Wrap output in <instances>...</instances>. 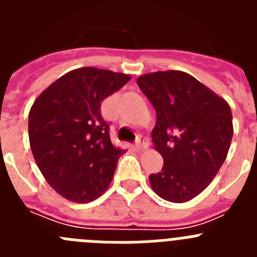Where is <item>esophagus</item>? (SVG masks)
Instances as JSON below:
<instances>
[{
    "instance_id": "esophagus-1",
    "label": "esophagus",
    "mask_w": 257,
    "mask_h": 257,
    "mask_svg": "<svg viewBox=\"0 0 257 257\" xmlns=\"http://www.w3.org/2000/svg\"><path fill=\"white\" fill-rule=\"evenodd\" d=\"M136 147L139 151H145V149L149 148V143L147 139H143V138H139L138 139V143H136Z\"/></svg>"
}]
</instances>
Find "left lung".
<instances>
[{
    "label": "left lung",
    "instance_id": "8db88e82",
    "mask_svg": "<svg viewBox=\"0 0 257 257\" xmlns=\"http://www.w3.org/2000/svg\"><path fill=\"white\" fill-rule=\"evenodd\" d=\"M153 104L152 133L163 167L149 176L161 198L183 203L210 185L228 156L233 117L228 101L181 70L143 74L136 79Z\"/></svg>",
    "mask_w": 257,
    "mask_h": 257
}]
</instances>
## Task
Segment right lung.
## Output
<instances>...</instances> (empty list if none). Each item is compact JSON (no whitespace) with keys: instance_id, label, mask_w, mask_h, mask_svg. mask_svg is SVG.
<instances>
[{"instance_id":"right-lung-1","label":"right lung","mask_w":257,"mask_h":257,"mask_svg":"<svg viewBox=\"0 0 257 257\" xmlns=\"http://www.w3.org/2000/svg\"><path fill=\"white\" fill-rule=\"evenodd\" d=\"M131 77L112 70L73 69L41 92L29 110L32 153L50 187L63 198L88 203L108 189L118 158L101 101Z\"/></svg>"}]
</instances>
